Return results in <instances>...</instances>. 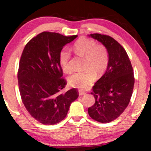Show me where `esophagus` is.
<instances>
[{"label":"esophagus","mask_w":151,"mask_h":151,"mask_svg":"<svg viewBox=\"0 0 151 151\" xmlns=\"http://www.w3.org/2000/svg\"><path fill=\"white\" fill-rule=\"evenodd\" d=\"M84 94H86L85 92L82 91H79V95H80V96H84Z\"/></svg>","instance_id":"1"}]
</instances>
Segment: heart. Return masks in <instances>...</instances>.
I'll return each mask as SVG.
<instances>
[{"label":"heart","mask_w":151,"mask_h":151,"mask_svg":"<svg viewBox=\"0 0 151 151\" xmlns=\"http://www.w3.org/2000/svg\"><path fill=\"white\" fill-rule=\"evenodd\" d=\"M73 49L76 54L85 58L84 70L74 73L69 78V83L71 86L86 89L92 84L97 76H102L109 65V55L104 45H96L91 39L80 38L74 43ZM71 53L67 48L60 51L59 62L62 69L65 73H70Z\"/></svg>","instance_id":"b5f03b06"}]
</instances>
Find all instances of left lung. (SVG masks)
<instances>
[{
    "mask_svg": "<svg viewBox=\"0 0 151 151\" xmlns=\"http://www.w3.org/2000/svg\"><path fill=\"white\" fill-rule=\"evenodd\" d=\"M108 50L109 65L105 73L93 86L95 104L88 109L89 116L101 123L117 119L128 106L133 94L135 78L127 51L112 37L91 34Z\"/></svg>",
    "mask_w": 151,
    "mask_h": 151,
    "instance_id": "8db88e82",
    "label": "left lung"
}]
</instances>
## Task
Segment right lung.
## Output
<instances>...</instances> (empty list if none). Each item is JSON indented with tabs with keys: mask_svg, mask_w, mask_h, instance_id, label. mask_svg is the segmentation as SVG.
Here are the masks:
<instances>
[{
	"mask_svg": "<svg viewBox=\"0 0 151 151\" xmlns=\"http://www.w3.org/2000/svg\"><path fill=\"white\" fill-rule=\"evenodd\" d=\"M78 37L44 32L25 45L18 71V86L27 111L39 122L53 125L65 118L78 90L61 93L67 82L59 62L63 47Z\"/></svg>",
	"mask_w": 151,
	"mask_h": 151,
	"instance_id": "1",
	"label": "right lung"
}]
</instances>
